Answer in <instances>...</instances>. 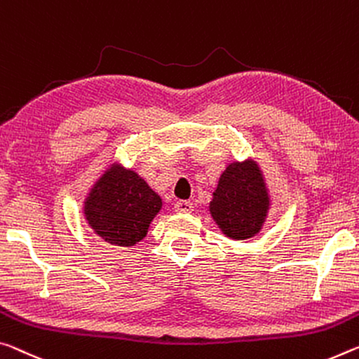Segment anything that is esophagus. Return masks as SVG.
Masks as SVG:
<instances>
[{
	"mask_svg": "<svg viewBox=\"0 0 359 359\" xmlns=\"http://www.w3.org/2000/svg\"><path fill=\"white\" fill-rule=\"evenodd\" d=\"M174 209L175 212H180V214H189L193 210V203L191 201H187V200H180L174 204Z\"/></svg>",
	"mask_w": 359,
	"mask_h": 359,
	"instance_id": "esophagus-1",
	"label": "esophagus"
}]
</instances>
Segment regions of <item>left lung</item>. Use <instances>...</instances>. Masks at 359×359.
<instances>
[{"instance_id": "left-lung-1", "label": "left lung", "mask_w": 359, "mask_h": 359, "mask_svg": "<svg viewBox=\"0 0 359 359\" xmlns=\"http://www.w3.org/2000/svg\"><path fill=\"white\" fill-rule=\"evenodd\" d=\"M269 209V196L260 170L252 161L231 163L220 175L210 201V214L233 240H246L260 230Z\"/></svg>"}]
</instances>
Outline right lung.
Listing matches in <instances>:
<instances>
[{"label":"right lung","instance_id":"obj_1","mask_svg":"<svg viewBox=\"0 0 359 359\" xmlns=\"http://www.w3.org/2000/svg\"><path fill=\"white\" fill-rule=\"evenodd\" d=\"M84 214L107 243L134 246L161 209V198L133 170L111 168L90 191Z\"/></svg>","mask_w":359,"mask_h":359}]
</instances>
